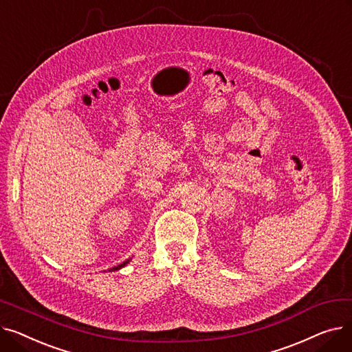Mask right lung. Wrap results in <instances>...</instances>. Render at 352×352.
I'll use <instances>...</instances> for the list:
<instances>
[{
	"label": "right lung",
	"mask_w": 352,
	"mask_h": 352,
	"mask_svg": "<svg viewBox=\"0 0 352 352\" xmlns=\"http://www.w3.org/2000/svg\"><path fill=\"white\" fill-rule=\"evenodd\" d=\"M128 263H129V260H126L125 263H122V264H120V265H117V267H114V268H111L109 271H117V270H121V268H122V267H125Z\"/></svg>",
	"instance_id": "obj_1"
}]
</instances>
